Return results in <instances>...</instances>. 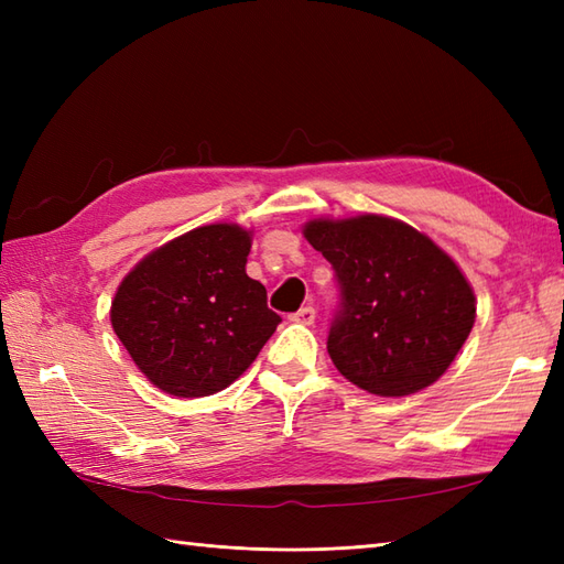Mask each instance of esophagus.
<instances>
[{"instance_id": "obj_1", "label": "esophagus", "mask_w": 564, "mask_h": 564, "mask_svg": "<svg viewBox=\"0 0 564 564\" xmlns=\"http://www.w3.org/2000/svg\"><path fill=\"white\" fill-rule=\"evenodd\" d=\"M289 319L295 322V325H305V327L315 325V307L313 305H305V307L297 310V313H293Z\"/></svg>"}]
</instances>
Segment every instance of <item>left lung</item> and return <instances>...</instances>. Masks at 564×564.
Here are the masks:
<instances>
[{"label": "left lung", "mask_w": 564, "mask_h": 564, "mask_svg": "<svg viewBox=\"0 0 564 564\" xmlns=\"http://www.w3.org/2000/svg\"><path fill=\"white\" fill-rule=\"evenodd\" d=\"M303 235L337 271L341 310L327 351L339 373L380 398L434 386L475 325V293L458 263L388 215L315 218Z\"/></svg>", "instance_id": "left-lung-1"}]
</instances>
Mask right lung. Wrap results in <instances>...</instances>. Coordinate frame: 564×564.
<instances>
[{
	"mask_svg": "<svg viewBox=\"0 0 564 564\" xmlns=\"http://www.w3.org/2000/svg\"><path fill=\"white\" fill-rule=\"evenodd\" d=\"M249 249L245 227L203 225L150 251L118 285L113 332L154 388L206 398L254 364L281 317L247 275Z\"/></svg>",
	"mask_w": 564,
	"mask_h": 564,
	"instance_id": "obj_1",
	"label": "right lung"
}]
</instances>
